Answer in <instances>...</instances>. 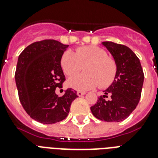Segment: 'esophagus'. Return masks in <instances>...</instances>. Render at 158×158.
I'll list each match as a JSON object with an SVG mask.
<instances>
[{
    "instance_id": "1",
    "label": "esophagus",
    "mask_w": 158,
    "mask_h": 158,
    "mask_svg": "<svg viewBox=\"0 0 158 158\" xmlns=\"http://www.w3.org/2000/svg\"><path fill=\"white\" fill-rule=\"evenodd\" d=\"M77 94L78 97H81V96H83V95H85V92H81V91H77Z\"/></svg>"
}]
</instances>
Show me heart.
Masks as SVG:
<instances>
[{
  "label": "heart",
  "mask_w": 158,
  "mask_h": 158,
  "mask_svg": "<svg viewBox=\"0 0 158 158\" xmlns=\"http://www.w3.org/2000/svg\"><path fill=\"white\" fill-rule=\"evenodd\" d=\"M61 69L66 76L77 74L84 66L85 73L76 75L67 81V85L76 90L86 91L98 86L108 87L117 77V66L107 52L96 46L78 47L76 52L66 51L61 57Z\"/></svg>",
  "instance_id": "heart-1"
}]
</instances>
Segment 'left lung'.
<instances>
[{"instance_id": "obj_1", "label": "left lung", "mask_w": 158, "mask_h": 158, "mask_svg": "<svg viewBox=\"0 0 158 158\" xmlns=\"http://www.w3.org/2000/svg\"><path fill=\"white\" fill-rule=\"evenodd\" d=\"M117 66V77L105 95L91 106L92 114L105 122H122L137 107L142 94L144 73L141 62L129 47L112 41H103ZM107 94L110 96L109 99Z\"/></svg>"}]
</instances>
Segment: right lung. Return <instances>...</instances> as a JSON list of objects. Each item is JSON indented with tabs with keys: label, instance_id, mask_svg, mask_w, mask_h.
<instances>
[{
	"label": "right lung",
	"instance_id": "add662e5",
	"mask_svg": "<svg viewBox=\"0 0 158 158\" xmlns=\"http://www.w3.org/2000/svg\"><path fill=\"white\" fill-rule=\"evenodd\" d=\"M67 47L56 40L35 41L18 57L15 78L20 102L30 117L43 124L65 119L77 97L72 88L60 97L55 92L66 80L60 61Z\"/></svg>",
	"mask_w": 158,
	"mask_h": 158
}]
</instances>
